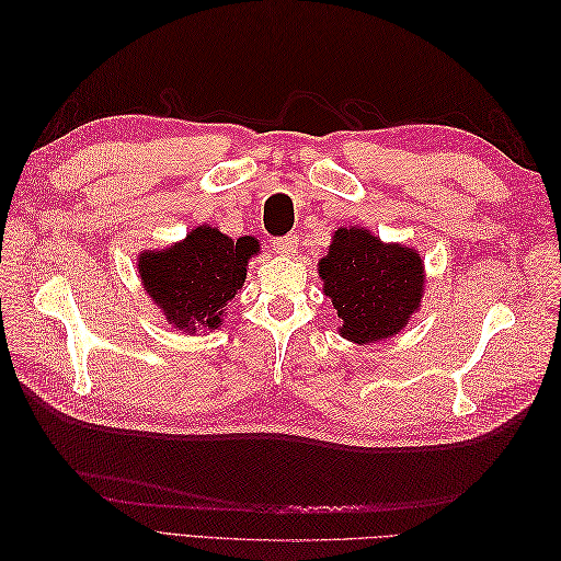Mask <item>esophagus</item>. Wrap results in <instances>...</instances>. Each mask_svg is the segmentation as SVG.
Masks as SVG:
<instances>
[{"label": "esophagus", "mask_w": 561, "mask_h": 561, "mask_svg": "<svg viewBox=\"0 0 561 561\" xmlns=\"http://www.w3.org/2000/svg\"><path fill=\"white\" fill-rule=\"evenodd\" d=\"M297 236L295 233H287V236H280V239L274 241V252L280 254V257H290L293 252H297Z\"/></svg>", "instance_id": "34e87169"}]
</instances>
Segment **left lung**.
<instances>
[{
    "label": "left lung",
    "instance_id": "obj_1",
    "mask_svg": "<svg viewBox=\"0 0 561 561\" xmlns=\"http://www.w3.org/2000/svg\"><path fill=\"white\" fill-rule=\"evenodd\" d=\"M325 297L336 309L339 334L353 344H375L398 334L419 311L423 260L414 248L383 243L363 227L336 229L318 262Z\"/></svg>",
    "mask_w": 561,
    "mask_h": 561
}]
</instances>
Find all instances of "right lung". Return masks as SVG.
Listing matches in <instances>:
<instances>
[{"instance_id": "obj_1", "label": "right lung", "mask_w": 561, "mask_h": 561, "mask_svg": "<svg viewBox=\"0 0 561 561\" xmlns=\"http://www.w3.org/2000/svg\"><path fill=\"white\" fill-rule=\"evenodd\" d=\"M260 252L252 236L229 239L217 227L203 225L165 250H145L138 274L168 325L182 332L219 330L227 304L241 293L248 262Z\"/></svg>"}]
</instances>
